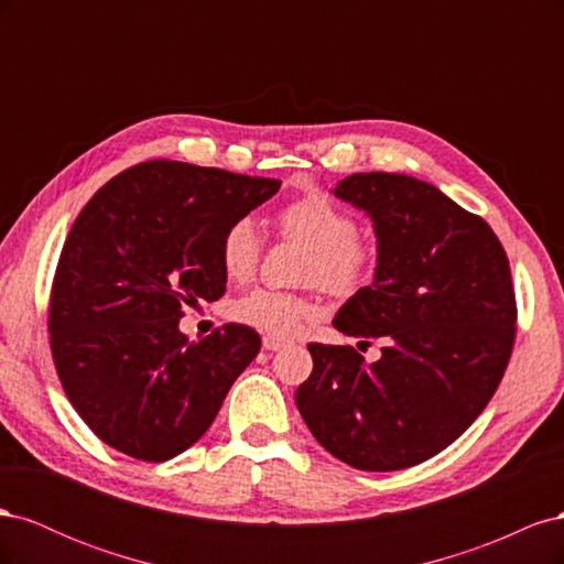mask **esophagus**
Masks as SVG:
<instances>
[{"instance_id": "1", "label": "esophagus", "mask_w": 564, "mask_h": 564, "mask_svg": "<svg viewBox=\"0 0 564 564\" xmlns=\"http://www.w3.org/2000/svg\"><path fill=\"white\" fill-rule=\"evenodd\" d=\"M286 346H289L286 338H280V336H275V334H265V336H263V348H265V350H282V348H286Z\"/></svg>"}]
</instances>
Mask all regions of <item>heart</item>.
<instances>
[{"instance_id": "heart-1", "label": "heart", "mask_w": 564, "mask_h": 564, "mask_svg": "<svg viewBox=\"0 0 564 564\" xmlns=\"http://www.w3.org/2000/svg\"><path fill=\"white\" fill-rule=\"evenodd\" d=\"M282 237L308 247L303 280L319 282L329 294L350 296L369 284L379 268V245L373 237L355 230L352 214L324 193L303 195L289 202L275 216ZM220 265L230 280H249L261 259V235L253 220H232L220 237ZM317 303L311 294L256 286L235 299L230 317L251 329L275 336L294 334L305 319L315 317Z\"/></svg>"}]
</instances>
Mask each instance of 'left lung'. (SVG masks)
Listing matches in <instances>:
<instances>
[{
    "label": "left lung",
    "mask_w": 564,
    "mask_h": 564,
    "mask_svg": "<svg viewBox=\"0 0 564 564\" xmlns=\"http://www.w3.org/2000/svg\"><path fill=\"white\" fill-rule=\"evenodd\" d=\"M334 195L371 216L379 242L373 282L334 327L386 346L367 365L352 346L311 344L296 406L319 445L352 468L416 466L449 447L503 379L518 319L508 256L487 220L425 181L352 174Z\"/></svg>",
    "instance_id": "8db88e82"
}]
</instances>
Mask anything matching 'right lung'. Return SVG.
Here are the masks:
<instances>
[{
    "mask_svg": "<svg viewBox=\"0 0 564 564\" xmlns=\"http://www.w3.org/2000/svg\"><path fill=\"white\" fill-rule=\"evenodd\" d=\"M278 191V178L152 160L110 178L75 218L48 344L67 400L112 449L152 464L185 452L259 355L245 324L187 340L178 319L224 296L220 237Z\"/></svg>",
    "mask_w": 564,
    "mask_h": 564,
    "instance_id": "right-lung-1",
    "label": "right lung"
}]
</instances>
